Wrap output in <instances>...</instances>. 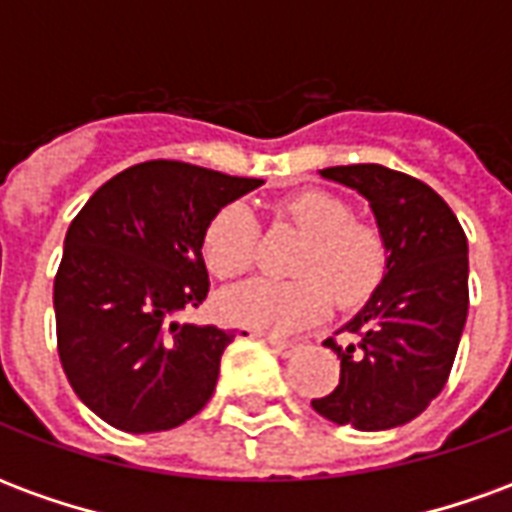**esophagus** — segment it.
<instances>
[{"label":"esophagus","instance_id":"esophagus-1","mask_svg":"<svg viewBox=\"0 0 512 512\" xmlns=\"http://www.w3.org/2000/svg\"><path fill=\"white\" fill-rule=\"evenodd\" d=\"M266 343L271 345V351L279 356H290L296 348H299L296 343H290V340H277V337H266Z\"/></svg>","mask_w":512,"mask_h":512}]
</instances>
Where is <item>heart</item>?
<instances>
[{"instance_id":"obj_1","label":"heart","mask_w":512,"mask_h":512,"mask_svg":"<svg viewBox=\"0 0 512 512\" xmlns=\"http://www.w3.org/2000/svg\"><path fill=\"white\" fill-rule=\"evenodd\" d=\"M279 224L301 235L290 257V279H252L224 290L216 307L244 329L285 334L326 318L332 301L356 310L376 296L389 268V244L376 222L356 219L351 202L326 189H304L277 205ZM255 213L227 202L202 230V260L213 277L246 274L257 255Z\"/></svg>"}]
</instances>
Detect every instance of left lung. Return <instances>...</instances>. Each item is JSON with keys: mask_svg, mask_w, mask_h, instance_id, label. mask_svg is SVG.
Returning a JSON list of instances; mask_svg holds the SVG:
<instances>
[{"mask_svg": "<svg viewBox=\"0 0 512 512\" xmlns=\"http://www.w3.org/2000/svg\"><path fill=\"white\" fill-rule=\"evenodd\" d=\"M367 197L389 244V268L365 310L326 340L340 381L312 400L321 417L356 430H389L419 417L439 395L469 310V246L450 205L428 183L381 164L321 169Z\"/></svg>", "mask_w": 512, "mask_h": 512, "instance_id": "left-lung-1", "label": "left lung"}]
</instances>
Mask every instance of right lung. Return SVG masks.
<instances>
[{"instance_id": "add662e5", "label": "right lung", "mask_w": 512, "mask_h": 512, "mask_svg": "<svg viewBox=\"0 0 512 512\" xmlns=\"http://www.w3.org/2000/svg\"><path fill=\"white\" fill-rule=\"evenodd\" d=\"M260 183L158 158L106 180L76 213L54 277L57 351L73 392L112 428H178L211 400L235 332L175 312L208 296V219Z\"/></svg>"}]
</instances>
